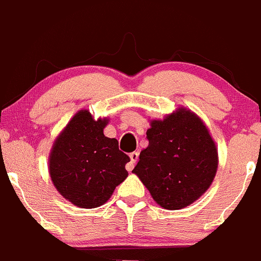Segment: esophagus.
I'll return each mask as SVG.
<instances>
[{
    "mask_svg": "<svg viewBox=\"0 0 261 261\" xmlns=\"http://www.w3.org/2000/svg\"><path fill=\"white\" fill-rule=\"evenodd\" d=\"M139 159V152L138 151H134L130 153V163L126 165V169H127V171H133L134 169V165H135V163L138 161Z\"/></svg>",
    "mask_w": 261,
    "mask_h": 261,
    "instance_id": "1",
    "label": "esophagus"
}]
</instances>
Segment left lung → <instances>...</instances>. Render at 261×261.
Wrapping results in <instances>:
<instances>
[{"label":"left lung","mask_w":261,"mask_h":261,"mask_svg":"<svg viewBox=\"0 0 261 261\" xmlns=\"http://www.w3.org/2000/svg\"><path fill=\"white\" fill-rule=\"evenodd\" d=\"M150 126L149 146L140 152L133 172L161 207L184 209L196 201L215 177V142L202 120L185 108L164 120H152Z\"/></svg>","instance_id":"8db88e82"}]
</instances>
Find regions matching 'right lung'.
I'll return each mask as SVG.
<instances>
[{"label": "right lung", "instance_id": "1", "mask_svg": "<svg viewBox=\"0 0 261 261\" xmlns=\"http://www.w3.org/2000/svg\"><path fill=\"white\" fill-rule=\"evenodd\" d=\"M109 119L94 120L80 110L55 140L48 170L55 188L66 200L82 209L101 206L115 188L127 177L130 161L119 150V141L103 135Z\"/></svg>", "mask_w": 261, "mask_h": 261}]
</instances>
